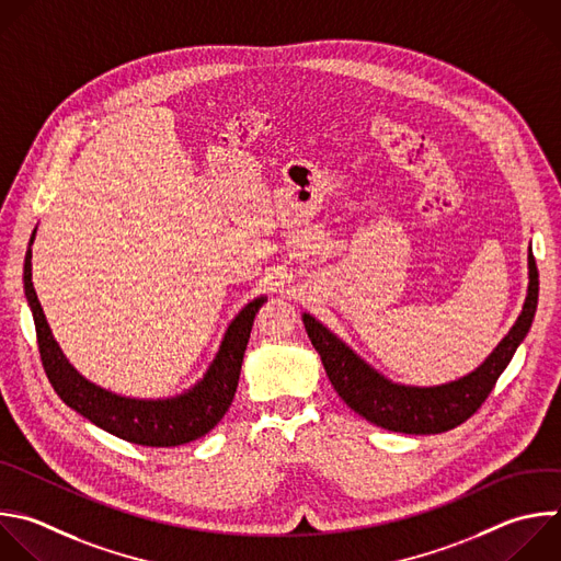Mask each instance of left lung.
I'll use <instances>...</instances> for the list:
<instances>
[{
	"label": "left lung",
	"instance_id": "obj_1",
	"mask_svg": "<svg viewBox=\"0 0 561 561\" xmlns=\"http://www.w3.org/2000/svg\"><path fill=\"white\" fill-rule=\"evenodd\" d=\"M537 277L539 275L535 257L528 249V293L522 312L508 334L471 375L434 388L392 383L390 379L379 375L375 367L367 365L352 347H347L312 314L304 312L301 319L310 343L321 356L332 388L350 410H354L365 421L375 423L377 427L390 432L440 434L471 419L495 388V381L500 379L517 345L530 330L537 310Z\"/></svg>",
	"mask_w": 561,
	"mask_h": 561
}]
</instances>
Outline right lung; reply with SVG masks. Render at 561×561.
<instances>
[{
    "mask_svg": "<svg viewBox=\"0 0 561 561\" xmlns=\"http://www.w3.org/2000/svg\"><path fill=\"white\" fill-rule=\"evenodd\" d=\"M35 236L31 238V244ZM31 260L33 251L28 249L24 262V288L37 328L42 363L48 381L68 408H72L101 430L142 447H178L192 443L209 434L222 421L238 390L242 358L251 336L253 319L266 297L253 299L238 312V317L225 332L222 345L214 363L209 365L207 375L192 390L171 399L142 401L103 390L83 379L70 365L59 343L55 341L44 308L37 299Z\"/></svg>",
    "mask_w": 561,
    "mask_h": 561,
    "instance_id": "add662e5",
    "label": "right lung"
}]
</instances>
